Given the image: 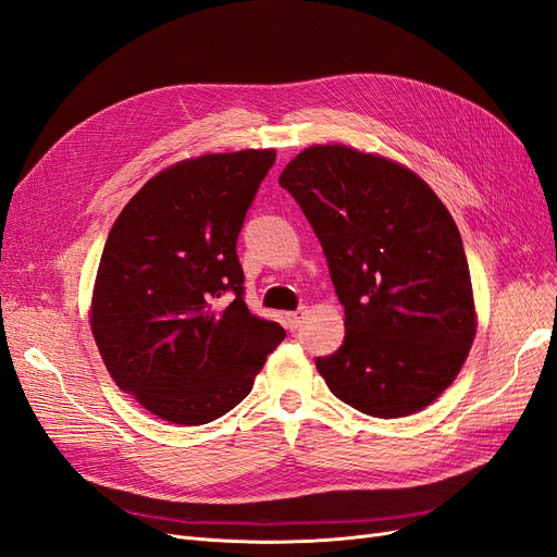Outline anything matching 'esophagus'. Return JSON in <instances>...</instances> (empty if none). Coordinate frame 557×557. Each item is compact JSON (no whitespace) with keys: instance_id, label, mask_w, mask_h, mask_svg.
Masks as SVG:
<instances>
[{"instance_id":"esophagus-1","label":"esophagus","mask_w":557,"mask_h":557,"mask_svg":"<svg viewBox=\"0 0 557 557\" xmlns=\"http://www.w3.org/2000/svg\"><path fill=\"white\" fill-rule=\"evenodd\" d=\"M307 309H297V311H290V313H285V327H290V330H297L301 323H305V318H307Z\"/></svg>"}]
</instances>
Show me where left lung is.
Returning <instances> with one entry per match:
<instances>
[{"mask_svg": "<svg viewBox=\"0 0 557 557\" xmlns=\"http://www.w3.org/2000/svg\"><path fill=\"white\" fill-rule=\"evenodd\" d=\"M278 183L325 250L346 339L315 369L374 418L423 411L455 381L476 336L458 225L409 166L344 144L295 156Z\"/></svg>", "mask_w": 557, "mask_h": 557, "instance_id": "8db88e82", "label": "left lung"}]
</instances>
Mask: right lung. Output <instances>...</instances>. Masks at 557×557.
I'll return each mask as SVG.
<instances>
[{"instance_id":"right-lung-1","label":"right lung","mask_w":557,"mask_h":557,"mask_svg":"<svg viewBox=\"0 0 557 557\" xmlns=\"http://www.w3.org/2000/svg\"><path fill=\"white\" fill-rule=\"evenodd\" d=\"M274 148L181 160L134 195L97 267L90 330L146 411L205 425L252 391L285 330L250 313L237 239Z\"/></svg>"}]
</instances>
